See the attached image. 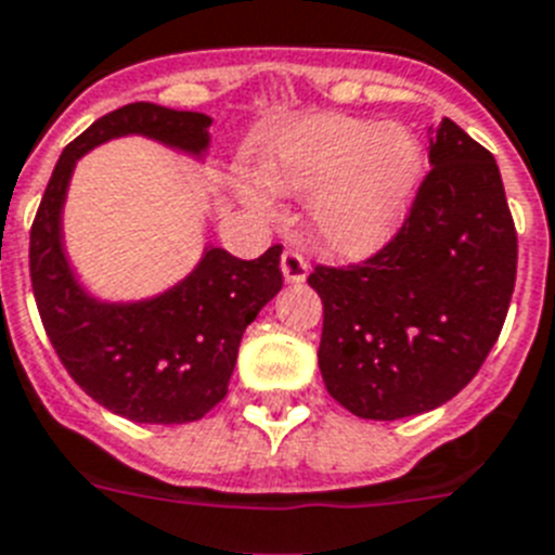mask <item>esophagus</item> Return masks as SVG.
<instances>
[{"instance_id":"1","label":"esophagus","mask_w":555,"mask_h":555,"mask_svg":"<svg viewBox=\"0 0 555 555\" xmlns=\"http://www.w3.org/2000/svg\"><path fill=\"white\" fill-rule=\"evenodd\" d=\"M281 269L288 283H304L309 274V260L300 249H286L281 258Z\"/></svg>"}]
</instances>
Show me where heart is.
Instances as JSON below:
<instances>
[{
  "label": "heart",
  "instance_id": "1",
  "mask_svg": "<svg viewBox=\"0 0 555 555\" xmlns=\"http://www.w3.org/2000/svg\"><path fill=\"white\" fill-rule=\"evenodd\" d=\"M420 164V144L402 127L318 116L274 141L267 176L278 190L311 195V223L328 249L360 255L391 235ZM251 201L260 204L258 195Z\"/></svg>",
  "mask_w": 555,
  "mask_h": 555
}]
</instances>
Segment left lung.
Returning a JSON list of instances; mask_svg holds the SVG:
<instances>
[{"mask_svg": "<svg viewBox=\"0 0 555 555\" xmlns=\"http://www.w3.org/2000/svg\"><path fill=\"white\" fill-rule=\"evenodd\" d=\"M400 229L360 263H318V363L363 420L425 414L468 386L505 326L516 227L493 155L442 118Z\"/></svg>", "mask_w": 555, "mask_h": 555, "instance_id": "1", "label": "left lung"}]
</instances>
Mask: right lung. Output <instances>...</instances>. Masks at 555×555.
I'll use <instances>...</instances> for the list:
<instances>
[{
    "instance_id": "right-lung-1",
    "label": "right lung",
    "mask_w": 555,
    "mask_h": 555,
    "mask_svg": "<svg viewBox=\"0 0 555 555\" xmlns=\"http://www.w3.org/2000/svg\"><path fill=\"white\" fill-rule=\"evenodd\" d=\"M209 118L190 109L135 102L93 121L59 155L30 227L36 309L59 360L99 405L132 423H195L227 397L246 326L283 286L281 251L241 260L209 249L172 292L132 306L95 304L76 286L62 251V201L70 172L90 146L124 132L201 153Z\"/></svg>"
}]
</instances>
